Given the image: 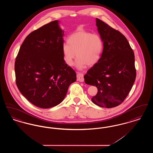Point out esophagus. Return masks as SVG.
<instances>
[{
    "label": "esophagus",
    "mask_w": 153,
    "mask_h": 153,
    "mask_svg": "<svg viewBox=\"0 0 153 153\" xmlns=\"http://www.w3.org/2000/svg\"><path fill=\"white\" fill-rule=\"evenodd\" d=\"M77 81H79L80 82H83L84 81L83 74L81 73H77Z\"/></svg>",
    "instance_id": "34e87169"
}]
</instances>
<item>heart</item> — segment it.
Wrapping results in <instances>:
<instances>
[{"instance_id":"1","label":"heart","mask_w":153,"mask_h":153,"mask_svg":"<svg viewBox=\"0 0 153 153\" xmlns=\"http://www.w3.org/2000/svg\"><path fill=\"white\" fill-rule=\"evenodd\" d=\"M69 45L62 46V53L66 64L71 66L73 60L77 57L75 65L80 70L87 65H94L100 58L103 50V42L98 34L85 30H79L73 33L68 39Z\"/></svg>"}]
</instances>
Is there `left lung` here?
<instances>
[{
    "label": "left lung",
    "mask_w": 153,
    "mask_h": 153,
    "mask_svg": "<svg viewBox=\"0 0 153 153\" xmlns=\"http://www.w3.org/2000/svg\"><path fill=\"white\" fill-rule=\"evenodd\" d=\"M96 26L103 42L101 57L84 76L85 82L96 86L92 101L101 107L120 104L128 95L136 78L135 56L126 38L96 18Z\"/></svg>",
    "instance_id": "left-lung-1"
}]
</instances>
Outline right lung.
<instances>
[{"mask_svg": "<svg viewBox=\"0 0 153 153\" xmlns=\"http://www.w3.org/2000/svg\"><path fill=\"white\" fill-rule=\"evenodd\" d=\"M64 35L58 21L45 25L26 36L16 57L17 87L38 107L60 104L76 81V72L64 59Z\"/></svg>", "mask_w": 153, "mask_h": 153, "instance_id": "add662e5", "label": "right lung"}]
</instances>
